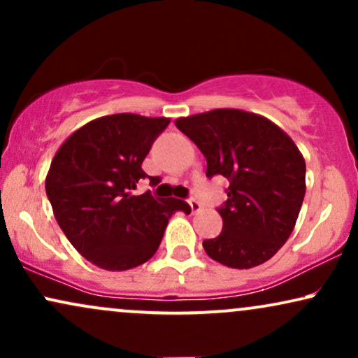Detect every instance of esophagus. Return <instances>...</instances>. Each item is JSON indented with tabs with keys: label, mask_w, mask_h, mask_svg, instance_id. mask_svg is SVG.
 I'll use <instances>...</instances> for the list:
<instances>
[{
	"label": "esophagus",
	"mask_w": 358,
	"mask_h": 358,
	"mask_svg": "<svg viewBox=\"0 0 358 358\" xmlns=\"http://www.w3.org/2000/svg\"><path fill=\"white\" fill-rule=\"evenodd\" d=\"M188 203H190L192 213H199L200 210H202V203H200L199 200H195V199H190V200H188Z\"/></svg>",
	"instance_id": "34e87169"
}]
</instances>
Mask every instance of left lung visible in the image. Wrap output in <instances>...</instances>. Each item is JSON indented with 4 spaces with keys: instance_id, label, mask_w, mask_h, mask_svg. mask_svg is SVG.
<instances>
[{
    "instance_id": "left-lung-1",
    "label": "left lung",
    "mask_w": 358,
    "mask_h": 358,
    "mask_svg": "<svg viewBox=\"0 0 358 358\" xmlns=\"http://www.w3.org/2000/svg\"><path fill=\"white\" fill-rule=\"evenodd\" d=\"M175 124L203 153L208 178L231 183L219 208L224 227L203 241L205 252L234 269L269 261L293 232L305 199L301 151L281 127L248 110L213 109Z\"/></svg>"
}]
</instances>
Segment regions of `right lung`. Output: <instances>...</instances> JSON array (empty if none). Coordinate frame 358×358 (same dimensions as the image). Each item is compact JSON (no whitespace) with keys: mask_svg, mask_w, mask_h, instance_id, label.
Masks as SVG:
<instances>
[{"mask_svg":"<svg viewBox=\"0 0 358 358\" xmlns=\"http://www.w3.org/2000/svg\"><path fill=\"white\" fill-rule=\"evenodd\" d=\"M168 117L113 114L87 122L62 143L45 178L53 215L65 237L97 268L126 271L153 257L183 200L133 195L145 178L143 159Z\"/></svg>","mask_w":358,"mask_h":358,"instance_id":"obj_1","label":"right lung"}]
</instances>
